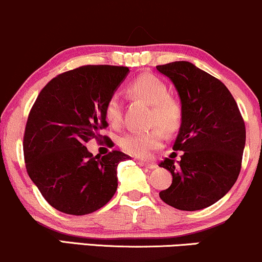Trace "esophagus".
Listing matches in <instances>:
<instances>
[{"mask_svg":"<svg viewBox=\"0 0 262 262\" xmlns=\"http://www.w3.org/2000/svg\"><path fill=\"white\" fill-rule=\"evenodd\" d=\"M137 162L140 165V166L146 167V169H150V170L155 169V167H156V165L155 164H151V162H145V161H141V160H138Z\"/></svg>","mask_w":262,"mask_h":262,"instance_id":"1","label":"esophagus"}]
</instances>
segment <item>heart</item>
<instances>
[{
    "label": "heart",
    "mask_w": 262,
    "mask_h": 262,
    "mask_svg": "<svg viewBox=\"0 0 262 262\" xmlns=\"http://www.w3.org/2000/svg\"><path fill=\"white\" fill-rule=\"evenodd\" d=\"M129 92L134 97L151 104L149 124L159 125L148 132H129L123 134L119 145L128 154L137 158H149L156 149L164 145L166 133H173L181 124L182 110L180 103L169 96V90L160 79L152 75H141L129 85ZM107 121L117 127L122 122V102L118 95L111 96L104 110Z\"/></svg>",
    "instance_id": "b5f03b06"
}]
</instances>
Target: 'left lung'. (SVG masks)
<instances>
[{
	"instance_id": "obj_1",
	"label": "left lung",
	"mask_w": 262,
	"mask_h": 262,
	"mask_svg": "<svg viewBox=\"0 0 262 262\" xmlns=\"http://www.w3.org/2000/svg\"><path fill=\"white\" fill-rule=\"evenodd\" d=\"M169 77L181 101L182 118L172 149L181 160L166 158L172 183L159 196L180 210H200L224 197L239 176L245 148V123L222 81L188 61L156 66Z\"/></svg>"
}]
</instances>
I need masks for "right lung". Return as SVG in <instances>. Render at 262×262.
<instances>
[{
	"label": "right lung",
	"instance_id": "add662e5",
	"mask_svg": "<svg viewBox=\"0 0 262 262\" xmlns=\"http://www.w3.org/2000/svg\"><path fill=\"white\" fill-rule=\"evenodd\" d=\"M128 74L124 66H80L49 81L32 107L23 139L27 172L60 212L90 214L116 193L117 167L129 156H93L85 144L100 140L107 101Z\"/></svg>",
	"mask_w": 262,
	"mask_h": 262
}]
</instances>
